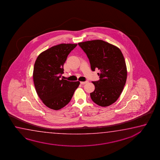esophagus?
Instances as JSON below:
<instances>
[{"instance_id":"1","label":"esophagus","mask_w":160,"mask_h":160,"mask_svg":"<svg viewBox=\"0 0 160 160\" xmlns=\"http://www.w3.org/2000/svg\"><path fill=\"white\" fill-rule=\"evenodd\" d=\"M80 83H81V84H84L88 83V81L81 82Z\"/></svg>"}]
</instances>
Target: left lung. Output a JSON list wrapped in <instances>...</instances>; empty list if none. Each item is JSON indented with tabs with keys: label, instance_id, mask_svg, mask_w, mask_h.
I'll return each instance as SVG.
<instances>
[{
	"label": "left lung",
	"instance_id": "1",
	"mask_svg": "<svg viewBox=\"0 0 160 160\" xmlns=\"http://www.w3.org/2000/svg\"><path fill=\"white\" fill-rule=\"evenodd\" d=\"M86 54L92 71L98 69L99 80L92 82L95 90L91 98L96 104L108 107L118 99L126 83L127 69L125 58L117 47L102 40L79 43Z\"/></svg>",
	"mask_w": 160,
	"mask_h": 160
}]
</instances>
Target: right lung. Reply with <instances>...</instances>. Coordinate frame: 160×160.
Returning <instances> with one entry per match:
<instances>
[{
	"label": "right lung",
	"mask_w": 160,
	"mask_h": 160,
	"mask_svg": "<svg viewBox=\"0 0 160 160\" xmlns=\"http://www.w3.org/2000/svg\"><path fill=\"white\" fill-rule=\"evenodd\" d=\"M77 44H60L41 53L34 64L33 80L35 90L45 105L58 110L69 102L80 82L61 78L64 64Z\"/></svg>",
	"instance_id": "obj_1"
}]
</instances>
